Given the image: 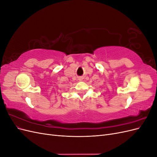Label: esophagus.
I'll list each match as a JSON object with an SVG mask.
<instances>
[{
  "label": "esophagus",
  "instance_id": "34e87169",
  "mask_svg": "<svg viewBox=\"0 0 157 157\" xmlns=\"http://www.w3.org/2000/svg\"><path fill=\"white\" fill-rule=\"evenodd\" d=\"M82 78H81V77H79L78 78V80H79V81H82Z\"/></svg>",
  "mask_w": 157,
  "mask_h": 157
}]
</instances>
